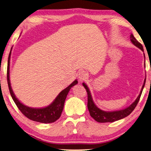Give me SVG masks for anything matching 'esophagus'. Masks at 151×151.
Listing matches in <instances>:
<instances>
[{
	"instance_id": "obj_1",
	"label": "esophagus",
	"mask_w": 151,
	"mask_h": 151,
	"mask_svg": "<svg viewBox=\"0 0 151 151\" xmlns=\"http://www.w3.org/2000/svg\"><path fill=\"white\" fill-rule=\"evenodd\" d=\"M88 78V75L87 73L85 72L84 70H80L79 72L78 73V78L79 79V81H84L85 79H87Z\"/></svg>"
}]
</instances>
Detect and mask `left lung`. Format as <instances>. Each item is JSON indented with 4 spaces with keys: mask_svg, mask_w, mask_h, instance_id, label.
<instances>
[{
    "mask_svg": "<svg viewBox=\"0 0 151 151\" xmlns=\"http://www.w3.org/2000/svg\"><path fill=\"white\" fill-rule=\"evenodd\" d=\"M130 39H131V41L132 42V43L133 45H135L136 47H137L139 49H140L142 51H143V45H142L140 42H139L137 39L134 37V36L133 35V34H131ZM145 81H146V79H145L144 83H143V87H142L140 94L139 95L138 97L136 99V100L133 102L129 106H128L124 110L113 111V112H106V111H103L101 110L100 109H99V108L95 104V103H94L89 88H88L87 85L83 83V85L85 87V89H86V91L87 93V99H88L87 108H88V110H89L91 116L93 119H95V120H96L98 122H100V123L114 122L115 121L121 120V119L126 117V116L129 115L130 114L133 112V110H134L135 108L136 107V106H137L139 99H140L142 91H143V89L145 86Z\"/></svg>",
    "mask_w": 151,
    "mask_h": 151,
    "instance_id": "1",
    "label": "left lung"
}]
</instances>
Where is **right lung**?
<instances>
[{
	"instance_id": "obj_1",
	"label": "right lung",
	"mask_w": 151,
	"mask_h": 151,
	"mask_svg": "<svg viewBox=\"0 0 151 151\" xmlns=\"http://www.w3.org/2000/svg\"><path fill=\"white\" fill-rule=\"evenodd\" d=\"M11 50H12V49H11ZM11 50L9 54V56H8V60L7 81L11 96H12L13 101L15 102L17 107H18V109L21 111V112L23 114H24L25 117L29 118V120L44 124H49L55 122L60 117L62 110H63L64 109V102L66 99L68 93H69L71 88L78 83V81L75 80L67 88H66V89L64 90H62V91L59 93L57 97L55 99V100L47 107L42 108V109H33V108H30L27 106H25L24 104L21 103V102L18 101V99L16 97V96L13 93V91L10 85L9 69Z\"/></svg>"
}]
</instances>
